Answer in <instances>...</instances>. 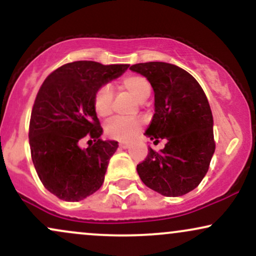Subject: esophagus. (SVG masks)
I'll list each match as a JSON object with an SVG mask.
<instances>
[{
    "label": "esophagus",
    "instance_id": "esophagus-1",
    "mask_svg": "<svg viewBox=\"0 0 256 256\" xmlns=\"http://www.w3.org/2000/svg\"><path fill=\"white\" fill-rule=\"evenodd\" d=\"M119 146H120V148H122V149H126V148H128V146H130V144H128V143H125V142H120Z\"/></svg>",
    "mask_w": 256,
    "mask_h": 256
}]
</instances>
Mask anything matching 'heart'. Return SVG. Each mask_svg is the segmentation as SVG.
I'll return each mask as SVG.
<instances>
[{"mask_svg": "<svg viewBox=\"0 0 256 256\" xmlns=\"http://www.w3.org/2000/svg\"><path fill=\"white\" fill-rule=\"evenodd\" d=\"M120 90L126 91L134 96L137 101L143 102L149 98L152 92V85L144 76L130 73L122 77L116 84ZM112 104H113V91L110 86L104 85L94 94L92 107L96 116L101 119H107L112 116ZM142 124L140 120H125L116 118L110 120L104 128V132L110 138L118 140H132L140 131Z\"/></svg>", "mask_w": 256, "mask_h": 256, "instance_id": "b5f03b06", "label": "heart"}]
</instances>
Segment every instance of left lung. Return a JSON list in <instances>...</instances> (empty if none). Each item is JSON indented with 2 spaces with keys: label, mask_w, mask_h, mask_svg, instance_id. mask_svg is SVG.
<instances>
[{
  "label": "left lung",
  "mask_w": 256,
  "mask_h": 256,
  "mask_svg": "<svg viewBox=\"0 0 256 256\" xmlns=\"http://www.w3.org/2000/svg\"><path fill=\"white\" fill-rule=\"evenodd\" d=\"M154 89L155 113L146 134L154 144L164 140L160 152L148 148L137 165L140 180L168 198L195 189L210 168L216 150L213 116L198 82L185 70L166 62L132 64Z\"/></svg>",
  "instance_id": "1"
}]
</instances>
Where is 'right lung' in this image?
<instances>
[{
  "label": "right lung",
  "mask_w": 256,
  "mask_h": 256,
  "mask_svg": "<svg viewBox=\"0 0 256 256\" xmlns=\"http://www.w3.org/2000/svg\"><path fill=\"white\" fill-rule=\"evenodd\" d=\"M128 67L74 61L58 67L40 85L28 128L31 158L44 188L60 200L80 201L104 184L118 142L101 138L94 94ZM83 138L94 140L86 150L78 146Z\"/></svg>",
  "instance_id": "right-lung-1"
}]
</instances>
